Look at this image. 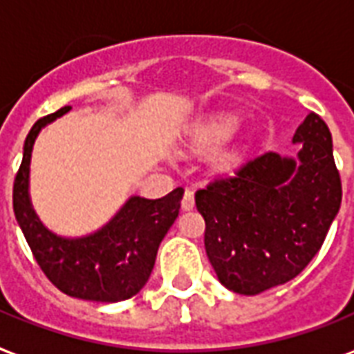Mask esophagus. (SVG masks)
Returning a JSON list of instances; mask_svg holds the SVG:
<instances>
[{
    "label": "esophagus",
    "mask_w": 354,
    "mask_h": 354,
    "mask_svg": "<svg viewBox=\"0 0 354 354\" xmlns=\"http://www.w3.org/2000/svg\"><path fill=\"white\" fill-rule=\"evenodd\" d=\"M193 206H195V193L191 189H185L184 198H182V208L184 210H191Z\"/></svg>",
    "instance_id": "esophagus-1"
}]
</instances>
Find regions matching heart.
<instances>
[{"label": "heart", "mask_w": 354, "mask_h": 354, "mask_svg": "<svg viewBox=\"0 0 354 354\" xmlns=\"http://www.w3.org/2000/svg\"><path fill=\"white\" fill-rule=\"evenodd\" d=\"M236 120L234 118H221L217 122H212L206 127L198 131L197 142L203 148H216L219 144H223L227 138L236 131Z\"/></svg>", "instance_id": "b5f03b06"}]
</instances>
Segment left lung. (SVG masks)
I'll return each mask as SVG.
<instances>
[{
  "label": "left lung",
  "instance_id": "8db88e82",
  "mask_svg": "<svg viewBox=\"0 0 354 354\" xmlns=\"http://www.w3.org/2000/svg\"><path fill=\"white\" fill-rule=\"evenodd\" d=\"M295 159L266 151L195 193L204 248L219 281L238 295L287 283L321 250L342 204L328 125L308 114Z\"/></svg>",
  "mask_w": 354,
  "mask_h": 354
}]
</instances>
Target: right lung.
Wrapping results in <instances>:
<instances>
[{"instance_id": "obj_1", "label": "right lung", "mask_w": 354, "mask_h": 354, "mask_svg": "<svg viewBox=\"0 0 354 354\" xmlns=\"http://www.w3.org/2000/svg\"><path fill=\"white\" fill-rule=\"evenodd\" d=\"M39 118L24 142V157L12 185V208L39 268L69 297L93 302H122L135 297L150 277L159 243L180 212L184 189L163 198L131 197L118 216L95 234L78 240L54 236L33 214L28 176L33 142L41 127L69 111Z\"/></svg>"}]
</instances>
